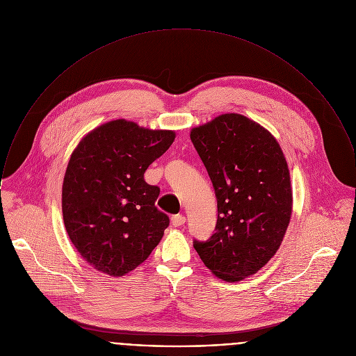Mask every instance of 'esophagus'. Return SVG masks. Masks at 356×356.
I'll list each match as a JSON object with an SVG mask.
<instances>
[{
  "instance_id": "34e87169",
  "label": "esophagus",
  "mask_w": 356,
  "mask_h": 356,
  "mask_svg": "<svg viewBox=\"0 0 356 356\" xmlns=\"http://www.w3.org/2000/svg\"><path fill=\"white\" fill-rule=\"evenodd\" d=\"M184 222H186V217L181 216V214L172 216V218H170V224H172L173 227H180V225H183Z\"/></svg>"
}]
</instances>
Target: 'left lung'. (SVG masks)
Listing matches in <instances>:
<instances>
[{"label": "left lung", "instance_id": "8db88e82", "mask_svg": "<svg viewBox=\"0 0 356 356\" xmlns=\"http://www.w3.org/2000/svg\"><path fill=\"white\" fill-rule=\"evenodd\" d=\"M213 184L216 232L194 248L214 277L239 282L278 252L293 211L284 151L256 121L227 113L190 132Z\"/></svg>", "mask_w": 356, "mask_h": 356}]
</instances>
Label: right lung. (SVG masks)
Returning <instances> with one entry per match:
<instances>
[{
    "label": "right lung",
    "mask_w": 356,
    "mask_h": 356,
    "mask_svg": "<svg viewBox=\"0 0 356 356\" xmlns=\"http://www.w3.org/2000/svg\"><path fill=\"white\" fill-rule=\"evenodd\" d=\"M176 138L114 120L88 132L72 151L62 187V212L81 257L99 273L124 277L151 254L169 225L155 207L159 188L147 168Z\"/></svg>",
    "instance_id": "obj_1"
}]
</instances>
